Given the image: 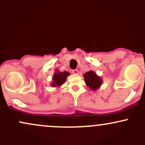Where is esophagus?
Instances as JSON below:
<instances>
[{
  "label": "esophagus",
  "instance_id": "esophagus-1",
  "mask_svg": "<svg viewBox=\"0 0 145 145\" xmlns=\"http://www.w3.org/2000/svg\"><path fill=\"white\" fill-rule=\"evenodd\" d=\"M71 72H72L73 74H78V71L77 69H73L72 71H71Z\"/></svg>",
  "mask_w": 145,
  "mask_h": 145
}]
</instances>
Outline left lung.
<instances>
[{
    "label": "left lung",
    "mask_w": 145,
    "mask_h": 145,
    "mask_svg": "<svg viewBox=\"0 0 145 145\" xmlns=\"http://www.w3.org/2000/svg\"><path fill=\"white\" fill-rule=\"evenodd\" d=\"M86 85L92 90H97L102 85V80L93 71H88L83 75Z\"/></svg>",
    "instance_id": "left-lung-1"
}]
</instances>
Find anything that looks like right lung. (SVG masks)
Returning a JSON list of instances; mask_svg holds the SVG:
<instances>
[{
	"mask_svg": "<svg viewBox=\"0 0 145 145\" xmlns=\"http://www.w3.org/2000/svg\"><path fill=\"white\" fill-rule=\"evenodd\" d=\"M69 75V73L67 71H64V72H59V71H57L53 76V83H52V86L53 87H58V86H62V84L66 81L67 77Z\"/></svg>",
	"mask_w": 145,
	"mask_h": 145,
	"instance_id": "1",
	"label": "right lung"
}]
</instances>
